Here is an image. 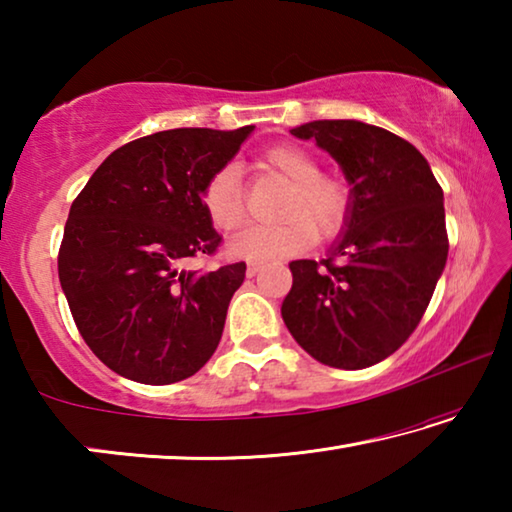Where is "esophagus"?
I'll use <instances>...</instances> for the list:
<instances>
[{
    "instance_id": "1",
    "label": "esophagus",
    "mask_w": 512,
    "mask_h": 512,
    "mask_svg": "<svg viewBox=\"0 0 512 512\" xmlns=\"http://www.w3.org/2000/svg\"><path fill=\"white\" fill-rule=\"evenodd\" d=\"M259 273V264L257 262H248V266H246V275L248 277H255Z\"/></svg>"
}]
</instances>
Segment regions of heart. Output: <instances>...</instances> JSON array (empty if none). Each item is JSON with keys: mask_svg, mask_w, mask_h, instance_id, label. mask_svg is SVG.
<instances>
[{"mask_svg": "<svg viewBox=\"0 0 512 512\" xmlns=\"http://www.w3.org/2000/svg\"><path fill=\"white\" fill-rule=\"evenodd\" d=\"M259 167L287 180L289 189L282 198L275 225H253L230 239L228 250L235 257L268 262L300 255L316 241L339 232L350 216V189L343 180L323 176L314 155L293 144H277L259 158ZM201 201L216 230H237L246 221L244 187L237 167L214 171L203 187Z\"/></svg>", "mask_w": 512, "mask_h": 512, "instance_id": "heart-1", "label": "heart"}]
</instances>
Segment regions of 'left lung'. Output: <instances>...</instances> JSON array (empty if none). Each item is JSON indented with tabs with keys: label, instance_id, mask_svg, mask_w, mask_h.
Returning <instances> with one entry per match:
<instances>
[{
	"label": "left lung",
	"instance_id": "1",
	"mask_svg": "<svg viewBox=\"0 0 512 512\" xmlns=\"http://www.w3.org/2000/svg\"><path fill=\"white\" fill-rule=\"evenodd\" d=\"M341 164L350 216L327 259H296L282 318L332 368L375 366L400 348L429 307L447 262L443 189L402 137L357 119L291 128Z\"/></svg>",
	"mask_w": 512,
	"mask_h": 512
}]
</instances>
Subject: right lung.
Instances as JSON below:
<instances>
[{"label":"right lung","mask_w":512,"mask_h":512,"mask_svg":"<svg viewBox=\"0 0 512 512\" xmlns=\"http://www.w3.org/2000/svg\"><path fill=\"white\" fill-rule=\"evenodd\" d=\"M255 126L173 128L112 151L69 207L60 287L90 350L117 375L162 386L201 370L221 341L246 264L185 271L214 255L201 194Z\"/></svg>","instance_id":"add662e5"}]
</instances>
